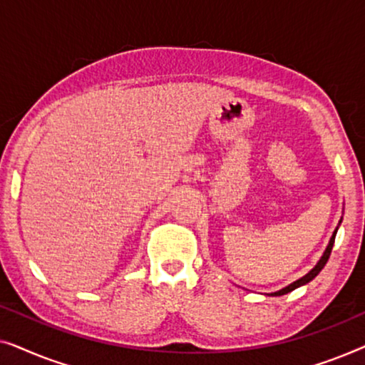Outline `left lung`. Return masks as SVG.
<instances>
[{
    "label": "left lung",
    "mask_w": 365,
    "mask_h": 365,
    "mask_svg": "<svg viewBox=\"0 0 365 365\" xmlns=\"http://www.w3.org/2000/svg\"><path fill=\"white\" fill-rule=\"evenodd\" d=\"M336 232H337V229L336 231H334V234H332V237H331V241H329V246H327V249H326V252H324V256L321 257V261L317 262V266L312 269L311 272H307L306 276L304 277H301L299 279V281H296V282H292L291 286H287V287H284V289H281V291H277V292H274V294H271V296H284V294H287V292H291V291H294V289H297L299 286H304V284H307L309 281H312L314 277L317 276L319 272L322 271L324 269V266H326L327 264V261H329V256H331V251H332V246H334V239H336Z\"/></svg>",
    "instance_id": "left-lung-1"
}]
</instances>
